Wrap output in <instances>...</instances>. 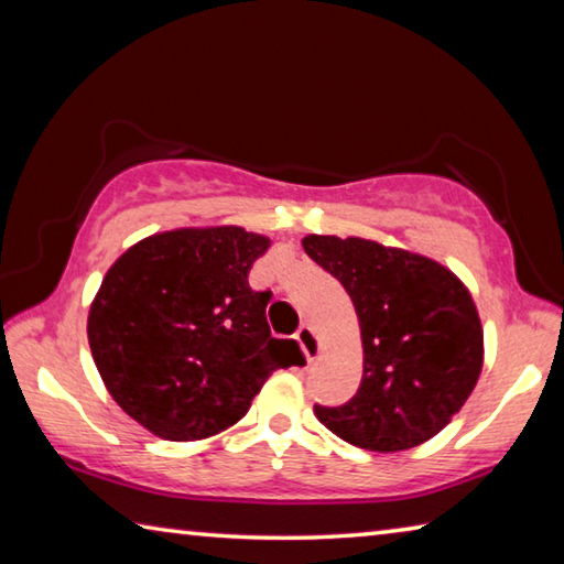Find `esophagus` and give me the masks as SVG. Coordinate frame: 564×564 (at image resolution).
Returning a JSON list of instances; mask_svg holds the SVG:
<instances>
[{"label":"esophagus","mask_w":564,"mask_h":564,"mask_svg":"<svg viewBox=\"0 0 564 564\" xmlns=\"http://www.w3.org/2000/svg\"><path fill=\"white\" fill-rule=\"evenodd\" d=\"M295 338H299L301 348H303V352H305V358H308V362H313V360L318 358L321 343H318V336H316V333H313L311 326H301L299 333H295Z\"/></svg>","instance_id":"1"}]
</instances>
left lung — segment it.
<instances>
[{
    "label": "left lung",
    "mask_w": 564,
    "mask_h": 564,
    "mask_svg": "<svg viewBox=\"0 0 564 564\" xmlns=\"http://www.w3.org/2000/svg\"><path fill=\"white\" fill-rule=\"evenodd\" d=\"M305 253L343 283L362 338L358 393L316 417L343 441L398 453L431 441L460 413L482 370V326L453 271L368 238L311 234Z\"/></svg>",
    "instance_id": "8db88e82"
}]
</instances>
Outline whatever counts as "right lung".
Masks as SVG:
<instances>
[{"instance_id": "obj_1", "label": "right lung", "mask_w": 564, "mask_h": 564, "mask_svg": "<svg viewBox=\"0 0 564 564\" xmlns=\"http://www.w3.org/2000/svg\"><path fill=\"white\" fill-rule=\"evenodd\" d=\"M271 241L241 226L176 228L133 243L104 275L87 333L104 386L164 441L238 423L265 380L303 358L273 338L248 271Z\"/></svg>"}]
</instances>
